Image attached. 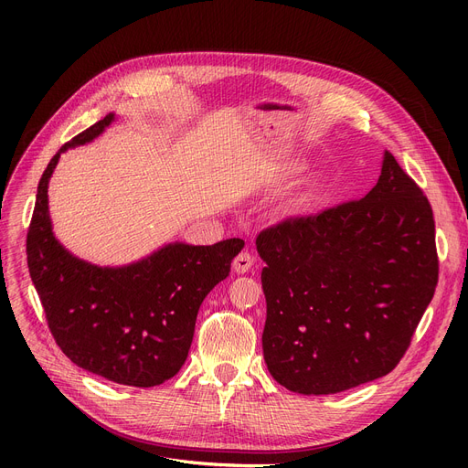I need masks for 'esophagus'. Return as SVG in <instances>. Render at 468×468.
I'll list each match as a JSON object with an SVG mask.
<instances>
[{
    "instance_id": "1",
    "label": "esophagus",
    "mask_w": 468,
    "mask_h": 468,
    "mask_svg": "<svg viewBox=\"0 0 468 468\" xmlns=\"http://www.w3.org/2000/svg\"><path fill=\"white\" fill-rule=\"evenodd\" d=\"M254 265V258L249 252H240L235 260H233V269L239 275L249 273Z\"/></svg>"
}]
</instances>
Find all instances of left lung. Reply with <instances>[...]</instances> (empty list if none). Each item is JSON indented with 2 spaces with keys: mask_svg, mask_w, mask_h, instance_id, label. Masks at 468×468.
<instances>
[{
  "mask_svg": "<svg viewBox=\"0 0 468 468\" xmlns=\"http://www.w3.org/2000/svg\"><path fill=\"white\" fill-rule=\"evenodd\" d=\"M256 249L267 370L307 397L395 370L438 282L432 208L388 152L360 201L284 219Z\"/></svg>",
  "mask_w": 468,
  "mask_h": 468,
  "instance_id": "1",
  "label": "left lung"
}]
</instances>
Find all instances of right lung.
<instances>
[{"label":"right lung","instance_id":"right-lung-1","mask_svg":"<svg viewBox=\"0 0 468 468\" xmlns=\"http://www.w3.org/2000/svg\"><path fill=\"white\" fill-rule=\"evenodd\" d=\"M113 121L115 113H108L47 165L27 239L28 269L48 328L73 364L119 385L155 387L180 372L197 313L207 293L229 275L244 240L212 247L176 240L119 267L94 265L66 250L48 216V180L60 154L92 142Z\"/></svg>","mask_w":468,"mask_h":468}]
</instances>
